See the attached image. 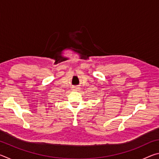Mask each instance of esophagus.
Here are the masks:
<instances>
[{"label": "esophagus", "mask_w": 159, "mask_h": 159, "mask_svg": "<svg viewBox=\"0 0 159 159\" xmlns=\"http://www.w3.org/2000/svg\"><path fill=\"white\" fill-rule=\"evenodd\" d=\"M72 90H75V91H78V90H80V88L79 87H73V88H72Z\"/></svg>", "instance_id": "esophagus-1"}]
</instances>
